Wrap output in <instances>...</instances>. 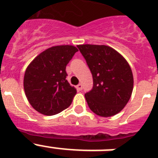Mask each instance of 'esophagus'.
Here are the masks:
<instances>
[{"label":"esophagus","instance_id":"obj_1","mask_svg":"<svg viewBox=\"0 0 158 158\" xmlns=\"http://www.w3.org/2000/svg\"><path fill=\"white\" fill-rule=\"evenodd\" d=\"M82 89H83V85H82V84H79L77 85V89H78L79 91H81Z\"/></svg>","mask_w":158,"mask_h":158}]
</instances>
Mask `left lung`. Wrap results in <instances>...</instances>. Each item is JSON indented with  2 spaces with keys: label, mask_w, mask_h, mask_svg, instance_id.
Wrapping results in <instances>:
<instances>
[{
  "label": "left lung",
  "mask_w": 158,
  "mask_h": 158,
  "mask_svg": "<svg viewBox=\"0 0 158 158\" xmlns=\"http://www.w3.org/2000/svg\"><path fill=\"white\" fill-rule=\"evenodd\" d=\"M93 74L94 87L85 94L92 111L102 117L119 113L130 100L134 77L127 60L106 45H78Z\"/></svg>",
  "instance_id": "left-lung-1"
}]
</instances>
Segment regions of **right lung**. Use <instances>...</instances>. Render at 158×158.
Masks as SVG:
<instances>
[{"label": "right lung", "mask_w": 158, "mask_h": 158, "mask_svg": "<svg viewBox=\"0 0 158 158\" xmlns=\"http://www.w3.org/2000/svg\"><path fill=\"white\" fill-rule=\"evenodd\" d=\"M78 52L71 45L54 46L31 61L23 77L28 102L41 114L53 115L69 107L77 91L66 79L67 64Z\"/></svg>", "instance_id": "add662e5"}]
</instances>
